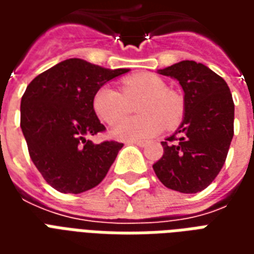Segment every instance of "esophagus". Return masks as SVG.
Here are the masks:
<instances>
[{
	"mask_svg": "<svg viewBox=\"0 0 254 254\" xmlns=\"http://www.w3.org/2000/svg\"><path fill=\"white\" fill-rule=\"evenodd\" d=\"M127 144H134V145H138V147H145L148 141L147 140H133V141H127Z\"/></svg>",
	"mask_w": 254,
	"mask_h": 254,
	"instance_id": "1",
	"label": "esophagus"
}]
</instances>
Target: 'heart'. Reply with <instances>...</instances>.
<instances>
[{
  "mask_svg": "<svg viewBox=\"0 0 254 254\" xmlns=\"http://www.w3.org/2000/svg\"><path fill=\"white\" fill-rule=\"evenodd\" d=\"M122 94L110 85H102L92 98V109L100 121L113 125L127 114V102L141 96L140 116L127 117L111 129L118 140L133 141L156 136L163 127H174L182 121L185 103L180 94L167 89L166 83L151 73H137L124 78Z\"/></svg>",
  "mask_w": 254,
  "mask_h": 254,
  "instance_id": "heart-1",
  "label": "heart"
}]
</instances>
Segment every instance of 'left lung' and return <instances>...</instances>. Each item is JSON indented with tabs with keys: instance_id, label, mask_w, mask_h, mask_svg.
Here are the masks:
<instances>
[{
	"instance_id": "8db88e82",
	"label": "left lung",
	"mask_w": 254,
	"mask_h": 254,
	"mask_svg": "<svg viewBox=\"0 0 254 254\" xmlns=\"http://www.w3.org/2000/svg\"><path fill=\"white\" fill-rule=\"evenodd\" d=\"M184 89V120L162 141L163 156L152 167L173 190H204L222 170L234 136V102L227 83L209 67L181 61L158 70Z\"/></svg>"
}]
</instances>
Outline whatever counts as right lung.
<instances>
[{
  "instance_id": "add662e5",
  "label": "right lung",
  "mask_w": 254,
  "mask_h": 254,
  "mask_svg": "<svg viewBox=\"0 0 254 254\" xmlns=\"http://www.w3.org/2000/svg\"><path fill=\"white\" fill-rule=\"evenodd\" d=\"M129 69H107L69 58L36 76L20 105V127L34 165L61 193H83L99 185L124 144L92 143L103 132L92 109L95 92Z\"/></svg>"
}]
</instances>
